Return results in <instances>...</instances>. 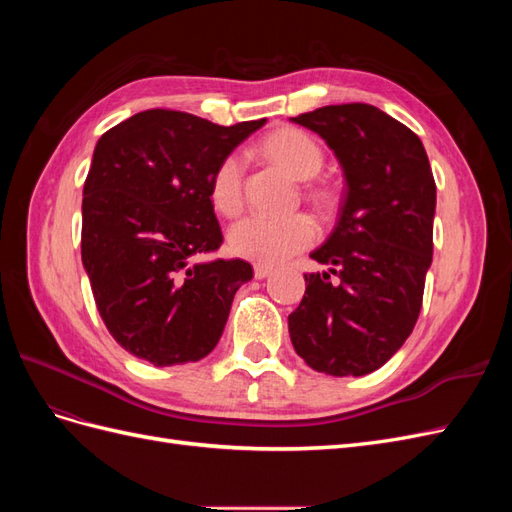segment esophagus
<instances>
[{
  "label": "esophagus",
  "instance_id": "esophagus-1",
  "mask_svg": "<svg viewBox=\"0 0 512 512\" xmlns=\"http://www.w3.org/2000/svg\"><path fill=\"white\" fill-rule=\"evenodd\" d=\"M271 273H273V269L267 267V265H256L254 267V277H256V280H265V277H269Z\"/></svg>",
  "mask_w": 512,
  "mask_h": 512
}]
</instances>
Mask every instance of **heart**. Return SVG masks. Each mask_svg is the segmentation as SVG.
Instances as JSON below:
<instances>
[{
	"mask_svg": "<svg viewBox=\"0 0 512 512\" xmlns=\"http://www.w3.org/2000/svg\"><path fill=\"white\" fill-rule=\"evenodd\" d=\"M262 151L297 179H314L324 166V151L312 134L299 128H280L262 141ZM243 153L232 151L215 166L209 196L213 207L235 215L243 207ZM318 239L316 222L305 213H252L228 230L230 252L258 265H277Z\"/></svg>",
	"mask_w": 512,
	"mask_h": 512,
	"instance_id": "b5f03b06",
	"label": "heart"
}]
</instances>
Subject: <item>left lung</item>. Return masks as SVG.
<instances>
[{
	"label": "left lung",
	"instance_id": "left-lung-1",
	"mask_svg": "<svg viewBox=\"0 0 512 512\" xmlns=\"http://www.w3.org/2000/svg\"><path fill=\"white\" fill-rule=\"evenodd\" d=\"M292 121L327 141L346 177L337 226L309 254L340 282L305 273L288 316L292 346L322 374L365 376L404 346L421 314L436 181L421 138L376 106H322Z\"/></svg>",
	"mask_w": 512,
	"mask_h": 512
}]
</instances>
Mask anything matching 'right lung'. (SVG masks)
Segmentation results:
<instances>
[{"mask_svg": "<svg viewBox=\"0 0 512 512\" xmlns=\"http://www.w3.org/2000/svg\"><path fill=\"white\" fill-rule=\"evenodd\" d=\"M260 126L151 108L100 136L83 188L81 256L108 333L138 359L194 363L220 342L254 271L239 258H192L224 241L209 196L215 166Z\"/></svg>", "mask_w": 512, "mask_h": 512, "instance_id": "add662e5", "label": "right lung"}]
</instances>
